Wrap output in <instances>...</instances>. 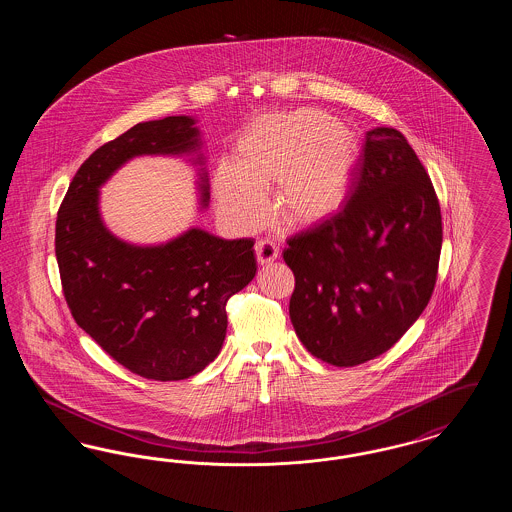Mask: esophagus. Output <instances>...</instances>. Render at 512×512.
Here are the masks:
<instances>
[{"mask_svg": "<svg viewBox=\"0 0 512 512\" xmlns=\"http://www.w3.org/2000/svg\"><path fill=\"white\" fill-rule=\"evenodd\" d=\"M255 255H257V263L259 265H268V263H274L280 255V249L278 245L270 240H259L255 244Z\"/></svg>", "mask_w": 512, "mask_h": 512, "instance_id": "34e87169", "label": "esophagus"}]
</instances>
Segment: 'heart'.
Wrapping results in <instances>:
<instances>
[{"instance_id":"heart-1","label":"heart","mask_w":512,"mask_h":512,"mask_svg":"<svg viewBox=\"0 0 512 512\" xmlns=\"http://www.w3.org/2000/svg\"><path fill=\"white\" fill-rule=\"evenodd\" d=\"M361 149L345 124L318 109H295L253 122L238 140L234 163L213 176L220 215L238 230L257 228L272 209L292 228L338 215L355 188Z\"/></svg>"}]
</instances>
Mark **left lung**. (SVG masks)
<instances>
[{"label": "left lung", "mask_w": 512, "mask_h": 512, "mask_svg": "<svg viewBox=\"0 0 512 512\" xmlns=\"http://www.w3.org/2000/svg\"><path fill=\"white\" fill-rule=\"evenodd\" d=\"M441 213L432 180L395 128L366 134L355 188L338 215L288 240L297 338L320 361L386 353L426 309L438 274Z\"/></svg>", "instance_id": "obj_1"}]
</instances>
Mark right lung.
I'll return each instance as SVG.
<instances>
[{
  "label": "right lung",
  "instance_id": "add662e5",
  "mask_svg": "<svg viewBox=\"0 0 512 512\" xmlns=\"http://www.w3.org/2000/svg\"><path fill=\"white\" fill-rule=\"evenodd\" d=\"M136 157H176L195 167L197 211L209 176L195 117L140 122L96 149L74 174L55 224V255L76 324L130 372L186 380L215 361L226 301L257 272L251 238L224 240L199 226L159 244H132L101 215V188Z\"/></svg>",
  "mask_w": 512,
  "mask_h": 512
}]
</instances>
